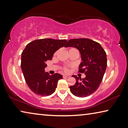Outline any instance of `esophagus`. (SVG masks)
<instances>
[{"label": "esophagus", "instance_id": "obj_1", "mask_svg": "<svg viewBox=\"0 0 128 128\" xmlns=\"http://www.w3.org/2000/svg\"><path fill=\"white\" fill-rule=\"evenodd\" d=\"M70 78V76L68 75H63V78Z\"/></svg>", "mask_w": 128, "mask_h": 128}]
</instances>
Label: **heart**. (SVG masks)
<instances>
[{"label": "heart", "instance_id": "heart-1", "mask_svg": "<svg viewBox=\"0 0 128 128\" xmlns=\"http://www.w3.org/2000/svg\"><path fill=\"white\" fill-rule=\"evenodd\" d=\"M77 50L76 49V48H70V50H69V51H70V50ZM58 51H56V52H55V53H54V55L56 56V54H58ZM63 70H64V72H68V68L67 67H64V68H63Z\"/></svg>", "mask_w": 128, "mask_h": 128}]
</instances>
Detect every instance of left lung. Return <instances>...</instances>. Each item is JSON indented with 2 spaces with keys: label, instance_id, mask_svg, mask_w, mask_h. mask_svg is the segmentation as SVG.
Returning <instances> with one entry per match:
<instances>
[{
  "label": "left lung",
  "instance_id": "obj_1",
  "mask_svg": "<svg viewBox=\"0 0 128 128\" xmlns=\"http://www.w3.org/2000/svg\"><path fill=\"white\" fill-rule=\"evenodd\" d=\"M65 47L72 46L78 49L82 62L78 72L84 74V78L73 75L76 78L74 86H70L73 94L79 97L89 96L100 86L107 66L106 54L98 42L86 38L70 39Z\"/></svg>",
  "mask_w": 128,
  "mask_h": 128
}]
</instances>
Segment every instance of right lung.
Returning <instances> with one entry per match:
<instances>
[{
	"label": "right lung",
	"mask_w": 128,
	"mask_h": 128,
	"mask_svg": "<svg viewBox=\"0 0 128 128\" xmlns=\"http://www.w3.org/2000/svg\"><path fill=\"white\" fill-rule=\"evenodd\" d=\"M66 40L42 38L28 43L22 54L21 68L26 82L30 90L42 96L52 94L58 82L62 78L58 74L50 75L44 68L47 60L52 58L57 50L65 46Z\"/></svg>",
	"instance_id": "1"
}]
</instances>
